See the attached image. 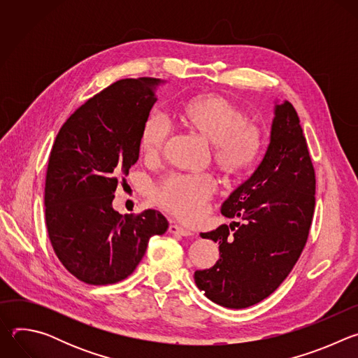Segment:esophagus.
<instances>
[{
    "instance_id": "1",
    "label": "esophagus",
    "mask_w": 358,
    "mask_h": 358,
    "mask_svg": "<svg viewBox=\"0 0 358 358\" xmlns=\"http://www.w3.org/2000/svg\"><path fill=\"white\" fill-rule=\"evenodd\" d=\"M169 231H170L173 235H176V236H189V235H192L189 229H185V228L177 225V224H171L170 228H169Z\"/></svg>"
}]
</instances>
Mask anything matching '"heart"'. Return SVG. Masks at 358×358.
Here are the masks:
<instances>
[{"label": "heart", "mask_w": 358, "mask_h": 358, "mask_svg": "<svg viewBox=\"0 0 358 358\" xmlns=\"http://www.w3.org/2000/svg\"><path fill=\"white\" fill-rule=\"evenodd\" d=\"M181 122L211 143L214 162L227 177H239L257 162L261 150V131L246 124L245 115L220 94L196 96L187 100ZM170 134L167 119L152 112L145 119L140 148L148 159L157 157ZM217 191V181L208 174H171L156 192L159 206L177 218L195 224L206 214L207 202Z\"/></svg>", "instance_id": "heart-1"}]
</instances>
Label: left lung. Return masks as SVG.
Wrapping results in <instances>:
<instances>
[{"label":"left lung","instance_id":"obj_1","mask_svg":"<svg viewBox=\"0 0 358 358\" xmlns=\"http://www.w3.org/2000/svg\"><path fill=\"white\" fill-rule=\"evenodd\" d=\"M273 115L262 162L221 207L224 217L242 224L201 234L220 245V259L194 273L195 285L228 309L249 308L280 286L313 220L316 178L299 116L287 100H276Z\"/></svg>","mask_w":358,"mask_h":358}]
</instances>
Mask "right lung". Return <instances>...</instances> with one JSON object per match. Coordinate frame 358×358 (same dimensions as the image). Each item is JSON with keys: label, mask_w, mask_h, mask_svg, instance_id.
<instances>
[{"label": "right lung", "mask_w": 358, "mask_h": 358, "mask_svg": "<svg viewBox=\"0 0 358 358\" xmlns=\"http://www.w3.org/2000/svg\"><path fill=\"white\" fill-rule=\"evenodd\" d=\"M164 80L122 79L89 99L61 127L45 181V221L61 264L89 285L131 275L148 239L169 221L156 210L120 215L117 178L138 160L140 134Z\"/></svg>", "instance_id": "obj_1"}]
</instances>
